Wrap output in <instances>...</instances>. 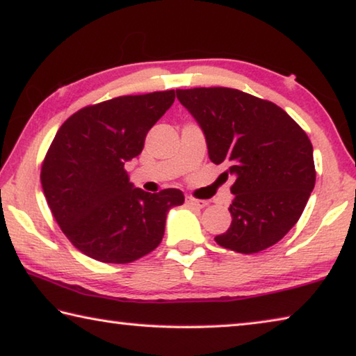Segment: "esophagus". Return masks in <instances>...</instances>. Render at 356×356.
I'll list each match as a JSON object with an SVG mask.
<instances>
[{
    "mask_svg": "<svg viewBox=\"0 0 356 356\" xmlns=\"http://www.w3.org/2000/svg\"><path fill=\"white\" fill-rule=\"evenodd\" d=\"M187 203L195 206V208H204V206H208V201L196 200V198H193V196H187Z\"/></svg>",
    "mask_w": 356,
    "mask_h": 356,
    "instance_id": "obj_1",
    "label": "esophagus"
}]
</instances>
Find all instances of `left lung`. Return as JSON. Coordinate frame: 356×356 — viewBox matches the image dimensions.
<instances>
[{"label": "left lung", "instance_id": "left-lung-1", "mask_svg": "<svg viewBox=\"0 0 356 356\" xmlns=\"http://www.w3.org/2000/svg\"><path fill=\"white\" fill-rule=\"evenodd\" d=\"M176 92L203 131L209 160L235 177L232 224L216 243L241 254L273 246L299 220L315 187L309 136L278 105L238 89Z\"/></svg>", "mask_w": 356, "mask_h": 356}]
</instances>
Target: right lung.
Here are the masks:
<instances>
[{
    "label": "right lung",
    "instance_id": "1",
    "mask_svg": "<svg viewBox=\"0 0 356 356\" xmlns=\"http://www.w3.org/2000/svg\"><path fill=\"white\" fill-rule=\"evenodd\" d=\"M174 91L121 95L89 105L60 126L41 166L52 216L72 245L105 264H129L160 245L168 212L184 193L136 188L124 163L171 107Z\"/></svg>",
    "mask_w": 356,
    "mask_h": 356
}]
</instances>
